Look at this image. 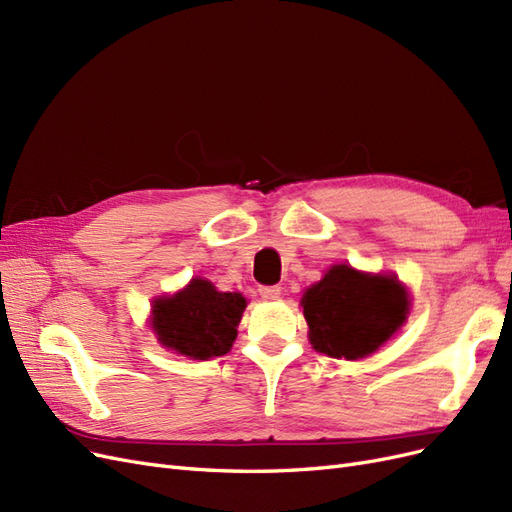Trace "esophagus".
<instances>
[{
    "label": "esophagus",
    "instance_id": "obj_1",
    "mask_svg": "<svg viewBox=\"0 0 512 512\" xmlns=\"http://www.w3.org/2000/svg\"><path fill=\"white\" fill-rule=\"evenodd\" d=\"M258 292H260V297L265 299V301H275L282 294V288L280 286H260Z\"/></svg>",
    "mask_w": 512,
    "mask_h": 512
}]
</instances>
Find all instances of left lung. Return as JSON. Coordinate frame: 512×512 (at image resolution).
<instances>
[{"label": "left lung", "mask_w": 512, "mask_h": 512, "mask_svg": "<svg viewBox=\"0 0 512 512\" xmlns=\"http://www.w3.org/2000/svg\"><path fill=\"white\" fill-rule=\"evenodd\" d=\"M309 342L333 359L356 361L378 350L408 314V294L395 277L337 265L303 299Z\"/></svg>", "instance_id": "8db88e82"}]
</instances>
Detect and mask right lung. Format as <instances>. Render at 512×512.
Instances as JSON below:
<instances>
[{"label":"right lung","instance_id":"right-lung-1","mask_svg":"<svg viewBox=\"0 0 512 512\" xmlns=\"http://www.w3.org/2000/svg\"><path fill=\"white\" fill-rule=\"evenodd\" d=\"M245 305L239 292H218L207 280H192L153 303V329L162 346L205 361L230 350Z\"/></svg>","mask_w":512,"mask_h":512}]
</instances>
